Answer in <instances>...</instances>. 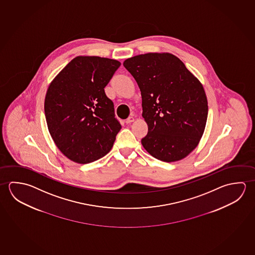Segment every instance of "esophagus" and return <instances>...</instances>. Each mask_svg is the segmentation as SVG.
I'll use <instances>...</instances> for the list:
<instances>
[{"mask_svg": "<svg viewBox=\"0 0 255 255\" xmlns=\"http://www.w3.org/2000/svg\"><path fill=\"white\" fill-rule=\"evenodd\" d=\"M134 117H128V118L126 120V123H127V124H130V123H132V122H134Z\"/></svg>", "mask_w": 255, "mask_h": 255, "instance_id": "obj_1", "label": "esophagus"}]
</instances>
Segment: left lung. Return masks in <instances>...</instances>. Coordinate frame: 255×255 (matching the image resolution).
Instances as JSON below:
<instances>
[{
	"mask_svg": "<svg viewBox=\"0 0 255 255\" xmlns=\"http://www.w3.org/2000/svg\"><path fill=\"white\" fill-rule=\"evenodd\" d=\"M142 95L148 133L142 146L165 162L184 159L198 145L208 116L203 85L177 57L149 52L124 61Z\"/></svg>",
	"mask_w": 255,
	"mask_h": 255,
	"instance_id": "1",
	"label": "left lung"
}]
</instances>
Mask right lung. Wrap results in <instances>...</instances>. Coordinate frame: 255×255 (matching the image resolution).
Instances as JSON below:
<instances>
[{
  "instance_id": "1",
  "label": "right lung",
  "mask_w": 255,
  "mask_h": 255,
  "mask_svg": "<svg viewBox=\"0 0 255 255\" xmlns=\"http://www.w3.org/2000/svg\"><path fill=\"white\" fill-rule=\"evenodd\" d=\"M121 64L108 58L76 57L48 87L44 100L48 129L69 160L87 164L113 148L121 126L104 87Z\"/></svg>"
}]
</instances>
